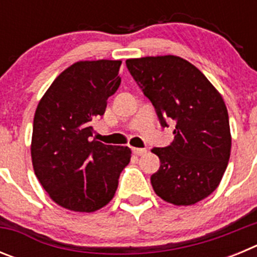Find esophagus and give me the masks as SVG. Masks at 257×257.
Listing matches in <instances>:
<instances>
[{
  "mask_svg": "<svg viewBox=\"0 0 257 257\" xmlns=\"http://www.w3.org/2000/svg\"><path fill=\"white\" fill-rule=\"evenodd\" d=\"M133 152L136 156H143V154L147 153V149L145 148H133Z\"/></svg>",
  "mask_w": 257,
  "mask_h": 257,
  "instance_id": "esophagus-1",
  "label": "esophagus"
}]
</instances>
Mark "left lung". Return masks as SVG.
<instances>
[{
	"mask_svg": "<svg viewBox=\"0 0 257 257\" xmlns=\"http://www.w3.org/2000/svg\"><path fill=\"white\" fill-rule=\"evenodd\" d=\"M126 65L161 126L175 123L171 144L152 149L161 162L152 187L169 203L194 205L216 189L228 166L231 138L225 103L205 74L179 56L128 59Z\"/></svg>",
	"mask_w": 257,
	"mask_h": 257,
	"instance_id": "left-lung-1",
	"label": "left lung"
}]
</instances>
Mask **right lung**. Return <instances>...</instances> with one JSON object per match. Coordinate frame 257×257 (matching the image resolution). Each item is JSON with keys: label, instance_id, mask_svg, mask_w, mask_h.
Listing matches in <instances>:
<instances>
[{"label": "right lung", "instance_id": "obj_1", "mask_svg": "<svg viewBox=\"0 0 257 257\" xmlns=\"http://www.w3.org/2000/svg\"><path fill=\"white\" fill-rule=\"evenodd\" d=\"M121 60L78 61L59 74L36 109L32 162L52 201L77 212H94L114 197L128 165V147L91 140L92 122L121 85Z\"/></svg>", "mask_w": 257, "mask_h": 257}]
</instances>
